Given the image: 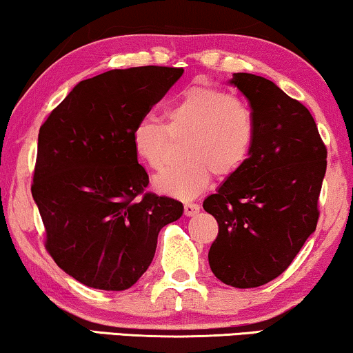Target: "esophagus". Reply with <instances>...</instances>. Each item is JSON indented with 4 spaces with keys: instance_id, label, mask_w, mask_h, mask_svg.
Instances as JSON below:
<instances>
[{
    "instance_id": "34e87169",
    "label": "esophagus",
    "mask_w": 353,
    "mask_h": 353,
    "mask_svg": "<svg viewBox=\"0 0 353 353\" xmlns=\"http://www.w3.org/2000/svg\"><path fill=\"white\" fill-rule=\"evenodd\" d=\"M198 212H200V206L195 205V203H185V205H183V214L187 217L196 216Z\"/></svg>"
}]
</instances>
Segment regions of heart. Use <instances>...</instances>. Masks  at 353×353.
Here are the masks:
<instances>
[{"instance_id": "obj_1", "label": "heart", "mask_w": 353, "mask_h": 353, "mask_svg": "<svg viewBox=\"0 0 353 353\" xmlns=\"http://www.w3.org/2000/svg\"><path fill=\"white\" fill-rule=\"evenodd\" d=\"M166 125L147 117L131 132L132 148L148 168L160 171L171 160L174 142L185 161L153 179L160 193L187 198L208 187L211 174L230 177L245 166L256 137V123L241 99L219 88H187L166 108Z\"/></svg>"}]
</instances>
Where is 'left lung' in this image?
<instances>
[{
    "mask_svg": "<svg viewBox=\"0 0 353 353\" xmlns=\"http://www.w3.org/2000/svg\"><path fill=\"white\" fill-rule=\"evenodd\" d=\"M228 84L250 102L256 137L245 166L203 208L219 224L212 274L245 290L281 275L315 232L326 147L310 112L274 81L233 73Z\"/></svg>",
    "mask_w": 353,
    "mask_h": 353,
    "instance_id": "1",
    "label": "left lung"
}]
</instances>
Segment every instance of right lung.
<instances>
[{"label": "right lung", "mask_w": 353, "mask_h": 353, "mask_svg": "<svg viewBox=\"0 0 353 353\" xmlns=\"http://www.w3.org/2000/svg\"><path fill=\"white\" fill-rule=\"evenodd\" d=\"M183 68L132 67L83 79L38 134L32 195L46 250L89 288L125 291L152 264L158 233L182 216L181 201L143 193L131 132Z\"/></svg>", "instance_id": "obj_1"}]
</instances>
